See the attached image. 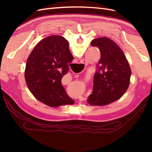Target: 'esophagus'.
I'll return each mask as SVG.
<instances>
[{"instance_id":"1","label":"esophagus","mask_w":152,"mask_h":152,"mask_svg":"<svg viewBox=\"0 0 152 152\" xmlns=\"http://www.w3.org/2000/svg\"><path fill=\"white\" fill-rule=\"evenodd\" d=\"M81 63H83V64H85V63H86V61H84V60H82V61H81Z\"/></svg>"}]
</instances>
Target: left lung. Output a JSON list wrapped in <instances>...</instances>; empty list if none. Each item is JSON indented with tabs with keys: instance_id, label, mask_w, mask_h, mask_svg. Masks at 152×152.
Returning a JSON list of instances; mask_svg holds the SVG:
<instances>
[{
	"instance_id": "1",
	"label": "left lung",
	"mask_w": 152,
	"mask_h": 152,
	"mask_svg": "<svg viewBox=\"0 0 152 152\" xmlns=\"http://www.w3.org/2000/svg\"><path fill=\"white\" fill-rule=\"evenodd\" d=\"M91 45L101 51L93 78V89L89 96L90 105L103 106L117 101L130 83L131 70L124 51L114 41L106 37L93 39Z\"/></svg>"
}]
</instances>
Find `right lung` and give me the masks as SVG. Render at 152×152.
Returning <instances> with one entry per match:
<instances>
[{"label":"right lung","mask_w":152,"mask_h":152,"mask_svg":"<svg viewBox=\"0 0 152 152\" xmlns=\"http://www.w3.org/2000/svg\"><path fill=\"white\" fill-rule=\"evenodd\" d=\"M73 59L69 42L63 37L53 35L38 43L28 57L25 71L27 87L35 97L51 107L74 104L61 83Z\"/></svg>","instance_id":"obj_1"}]
</instances>
